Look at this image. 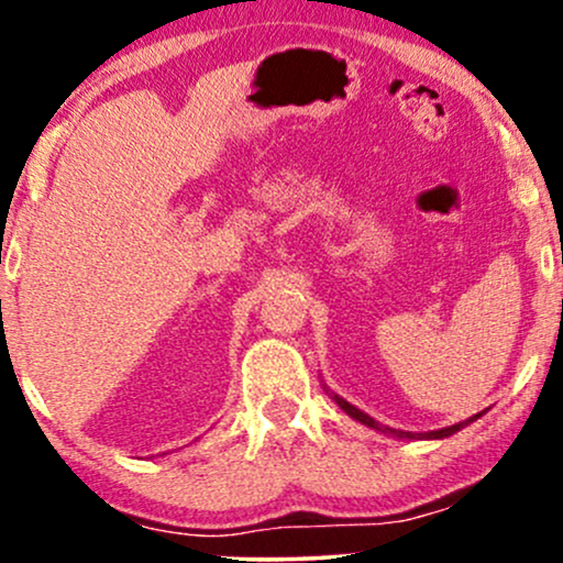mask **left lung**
Here are the masks:
<instances>
[{
    "instance_id": "8db88e82",
    "label": "left lung",
    "mask_w": 563,
    "mask_h": 563,
    "mask_svg": "<svg viewBox=\"0 0 563 563\" xmlns=\"http://www.w3.org/2000/svg\"><path fill=\"white\" fill-rule=\"evenodd\" d=\"M333 402L339 405L341 410L346 412V416H352L354 421H360V423L371 426V429H376V431H384V434H394V437H399V439H444V437H452V434H455V431H461L463 426H468L471 421H476V418H479V416H474V418H468V421H463V423L448 426V429H439V431H426V434H412V431H397V429H389V426H380L378 421H373V418L367 416V412L357 410V407H354V405H349L346 399H341L339 394H333Z\"/></svg>"
}]
</instances>
